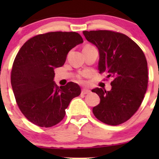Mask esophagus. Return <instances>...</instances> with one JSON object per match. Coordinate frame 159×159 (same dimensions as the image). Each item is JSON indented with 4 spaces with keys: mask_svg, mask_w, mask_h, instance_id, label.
Returning <instances> with one entry per match:
<instances>
[{
    "mask_svg": "<svg viewBox=\"0 0 159 159\" xmlns=\"http://www.w3.org/2000/svg\"><path fill=\"white\" fill-rule=\"evenodd\" d=\"M90 93V90H88V89H86V88H83L82 90V94L83 95H86V94H88V93Z\"/></svg>",
    "mask_w": 159,
    "mask_h": 159,
    "instance_id": "1",
    "label": "esophagus"
}]
</instances>
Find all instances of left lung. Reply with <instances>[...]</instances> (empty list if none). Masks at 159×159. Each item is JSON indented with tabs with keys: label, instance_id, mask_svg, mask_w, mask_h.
<instances>
[{
	"label": "left lung",
	"instance_id": "left-lung-1",
	"mask_svg": "<svg viewBox=\"0 0 159 159\" xmlns=\"http://www.w3.org/2000/svg\"><path fill=\"white\" fill-rule=\"evenodd\" d=\"M87 40L99 51L98 69L111 77V90L93 89L101 101L93 114L108 125H121L138 110L146 93L148 76L142 49L125 34L111 30L84 31Z\"/></svg>",
	"mask_w": 159,
	"mask_h": 159
}]
</instances>
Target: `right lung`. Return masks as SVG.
Wrapping results in <instances>:
<instances>
[{"instance_id":"obj_1","label":"right lung","mask_w":159,"mask_h":159,"mask_svg":"<svg viewBox=\"0 0 159 159\" xmlns=\"http://www.w3.org/2000/svg\"><path fill=\"white\" fill-rule=\"evenodd\" d=\"M83 43L75 32H51L28 40L15 58L11 82L19 109L34 125L51 127L64 118L66 108L81 89L69 82L58 87L54 69L64 64L69 51Z\"/></svg>"}]
</instances>
